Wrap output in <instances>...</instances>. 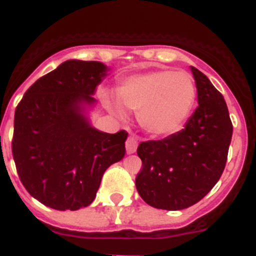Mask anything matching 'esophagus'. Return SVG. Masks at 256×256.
I'll list each match as a JSON object with an SVG mask.
<instances>
[{"label": "esophagus", "instance_id": "esophagus-1", "mask_svg": "<svg viewBox=\"0 0 256 256\" xmlns=\"http://www.w3.org/2000/svg\"><path fill=\"white\" fill-rule=\"evenodd\" d=\"M126 150L128 154H134L137 150V141L133 137H128L126 141Z\"/></svg>", "mask_w": 256, "mask_h": 256}]
</instances>
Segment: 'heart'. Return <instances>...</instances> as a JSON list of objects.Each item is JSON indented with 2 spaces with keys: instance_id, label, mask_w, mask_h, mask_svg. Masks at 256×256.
Segmentation results:
<instances>
[{
  "instance_id": "obj_1",
  "label": "heart",
  "mask_w": 256,
  "mask_h": 256,
  "mask_svg": "<svg viewBox=\"0 0 256 256\" xmlns=\"http://www.w3.org/2000/svg\"><path fill=\"white\" fill-rule=\"evenodd\" d=\"M118 97L126 108L137 112V119L152 136H168L182 128L196 100V86L190 74L154 70L128 76L118 87ZM112 112L124 116L120 102L104 94Z\"/></svg>"
}]
</instances>
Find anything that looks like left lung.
Here are the masks:
<instances>
[{
  "label": "left lung",
  "instance_id": "8db88e82",
  "mask_svg": "<svg viewBox=\"0 0 256 256\" xmlns=\"http://www.w3.org/2000/svg\"><path fill=\"white\" fill-rule=\"evenodd\" d=\"M198 102L182 130L160 141L141 142L142 169L136 187L156 209L182 210L198 202L224 170L232 140L227 104L205 74L191 66Z\"/></svg>",
  "mask_w": 256,
  "mask_h": 256
}]
</instances>
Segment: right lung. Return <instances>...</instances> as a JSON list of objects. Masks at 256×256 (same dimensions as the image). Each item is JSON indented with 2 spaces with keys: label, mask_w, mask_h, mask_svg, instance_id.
I'll list each match as a JSON object with an SVG mask.
<instances>
[{
  "label": "right lung",
  "mask_w": 256,
  "mask_h": 256,
  "mask_svg": "<svg viewBox=\"0 0 256 256\" xmlns=\"http://www.w3.org/2000/svg\"><path fill=\"white\" fill-rule=\"evenodd\" d=\"M108 70L100 61L68 60L36 80L16 106L14 162L26 191L46 206H88L106 169L126 155L128 133L101 132L86 114Z\"/></svg>",
  "instance_id": "right-lung-1"
}]
</instances>
